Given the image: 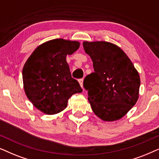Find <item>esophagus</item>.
<instances>
[{
  "label": "esophagus",
  "instance_id": "1",
  "mask_svg": "<svg viewBox=\"0 0 159 159\" xmlns=\"http://www.w3.org/2000/svg\"><path fill=\"white\" fill-rule=\"evenodd\" d=\"M83 81H84L83 78H80V79H78V82H79L80 85H81L82 88H83Z\"/></svg>",
  "mask_w": 159,
  "mask_h": 159
}]
</instances>
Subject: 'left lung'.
Wrapping results in <instances>:
<instances>
[{
    "label": "left lung",
    "mask_w": 159,
    "mask_h": 159,
    "mask_svg": "<svg viewBox=\"0 0 159 159\" xmlns=\"http://www.w3.org/2000/svg\"><path fill=\"white\" fill-rule=\"evenodd\" d=\"M83 46L92 58L94 70L84 81L92 111L103 120L120 119L138 99V72L127 55L115 44L85 41Z\"/></svg>",
    "instance_id": "obj_1"
}]
</instances>
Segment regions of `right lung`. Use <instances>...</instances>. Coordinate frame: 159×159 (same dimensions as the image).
Wrapping results in <instances>:
<instances>
[{
  "instance_id": "1",
  "label": "right lung",
  "mask_w": 159,
  "mask_h": 159,
  "mask_svg": "<svg viewBox=\"0 0 159 159\" xmlns=\"http://www.w3.org/2000/svg\"><path fill=\"white\" fill-rule=\"evenodd\" d=\"M79 46L78 41L52 40L39 46L25 62L22 70L25 94L43 113H60L72 95L82 92L66 61L67 55L73 54Z\"/></svg>"
}]
</instances>
